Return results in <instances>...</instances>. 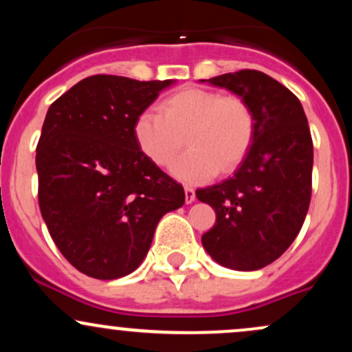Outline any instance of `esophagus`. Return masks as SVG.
I'll list each match as a JSON object with an SVG mask.
<instances>
[{"label": "esophagus", "instance_id": "34e87169", "mask_svg": "<svg viewBox=\"0 0 352 352\" xmlns=\"http://www.w3.org/2000/svg\"><path fill=\"white\" fill-rule=\"evenodd\" d=\"M185 201L187 204H192V201H195V190L192 187H185Z\"/></svg>", "mask_w": 352, "mask_h": 352}]
</instances>
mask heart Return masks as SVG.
I'll return each instance as SVG.
<instances>
[{
	"label": "heart",
	"mask_w": 352,
	"mask_h": 352,
	"mask_svg": "<svg viewBox=\"0 0 352 352\" xmlns=\"http://www.w3.org/2000/svg\"><path fill=\"white\" fill-rule=\"evenodd\" d=\"M254 120L243 99L207 89H185L159 109L137 116L134 137L147 159L168 167L184 147L190 151L172 165V175L187 184H204L218 170L230 172L245 159L253 140Z\"/></svg>",
	"instance_id": "obj_1"
}]
</instances>
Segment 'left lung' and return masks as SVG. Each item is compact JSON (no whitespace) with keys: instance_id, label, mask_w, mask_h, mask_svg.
Wrapping results in <instances>:
<instances>
[{"instance_id":"obj_1","label":"left lung","mask_w":352,"mask_h":352,"mask_svg":"<svg viewBox=\"0 0 352 352\" xmlns=\"http://www.w3.org/2000/svg\"><path fill=\"white\" fill-rule=\"evenodd\" d=\"M208 82L248 104L254 132L236 172L197 190V199L217 213L201 245L218 265L253 272L289 248L308 213L313 173L308 119L300 99L265 72H228Z\"/></svg>"}]
</instances>
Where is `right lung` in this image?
I'll use <instances>...</instances> for the list:
<instances>
[{"instance_id":"1","label":"right lung","mask_w":352,"mask_h":352,"mask_svg":"<svg viewBox=\"0 0 352 352\" xmlns=\"http://www.w3.org/2000/svg\"><path fill=\"white\" fill-rule=\"evenodd\" d=\"M173 82L91 76L47 109L36 148L39 208L59 252L87 276L139 268L160 218L184 205V187L134 137L137 116Z\"/></svg>"}]
</instances>
